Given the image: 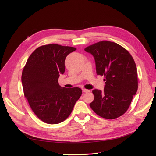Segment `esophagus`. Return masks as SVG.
Listing matches in <instances>:
<instances>
[{
	"label": "esophagus",
	"mask_w": 156,
	"mask_h": 156,
	"mask_svg": "<svg viewBox=\"0 0 156 156\" xmlns=\"http://www.w3.org/2000/svg\"><path fill=\"white\" fill-rule=\"evenodd\" d=\"M82 91L83 92H89V90H87V89H85V88H82Z\"/></svg>",
	"instance_id": "1"
}]
</instances>
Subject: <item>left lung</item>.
I'll list each match as a JSON object with an SVG mask.
<instances>
[{"label":"left lung","instance_id":"obj_1","mask_svg":"<svg viewBox=\"0 0 156 156\" xmlns=\"http://www.w3.org/2000/svg\"><path fill=\"white\" fill-rule=\"evenodd\" d=\"M85 51L95 59L98 75L104 76V91H92L90 104L99 116L112 119L125 113L138 89L137 70L132 56L119 44L104 40L90 45Z\"/></svg>","mask_w":156,"mask_h":156}]
</instances>
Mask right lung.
Returning a JSON list of instances; mask_svg holds the SVG:
<instances>
[{"mask_svg": "<svg viewBox=\"0 0 156 156\" xmlns=\"http://www.w3.org/2000/svg\"><path fill=\"white\" fill-rule=\"evenodd\" d=\"M76 50L55 44L41 46L30 55L24 67L21 81L24 96L36 116L46 123L64 121L82 94L78 87L62 88L58 83L65 71L66 57Z\"/></svg>", "mask_w": 156, "mask_h": 156, "instance_id": "1", "label": "right lung"}]
</instances>
